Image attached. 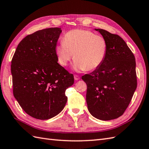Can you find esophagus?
I'll return each mask as SVG.
<instances>
[{
	"label": "esophagus",
	"mask_w": 149,
	"mask_h": 149,
	"mask_svg": "<svg viewBox=\"0 0 149 149\" xmlns=\"http://www.w3.org/2000/svg\"><path fill=\"white\" fill-rule=\"evenodd\" d=\"M74 79L75 81H78V80L80 79V77L77 75H74Z\"/></svg>",
	"instance_id": "obj_1"
}]
</instances>
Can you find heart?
I'll return each mask as SVG.
<instances>
[{
	"instance_id": "b5f03b06",
	"label": "heart",
	"mask_w": 149,
	"mask_h": 149,
	"mask_svg": "<svg viewBox=\"0 0 149 149\" xmlns=\"http://www.w3.org/2000/svg\"><path fill=\"white\" fill-rule=\"evenodd\" d=\"M108 45L105 38L86 29L71 30L64 35L62 43L56 45L55 53L58 63L63 67L72 59L74 69L91 71L100 67L105 58Z\"/></svg>"
}]
</instances>
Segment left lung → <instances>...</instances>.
<instances>
[{"label": "left lung", "instance_id": "obj_1", "mask_svg": "<svg viewBox=\"0 0 149 149\" xmlns=\"http://www.w3.org/2000/svg\"><path fill=\"white\" fill-rule=\"evenodd\" d=\"M95 29L106 40L107 53L101 65L82 79L87 87L86 101L90 113L101 120H111L124 113L136 90L135 58L120 36Z\"/></svg>", "mask_w": 149, "mask_h": 149}]
</instances>
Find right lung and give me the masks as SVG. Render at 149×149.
Segmentation results:
<instances>
[{"label": "right lung", "instance_id": "obj_1", "mask_svg": "<svg viewBox=\"0 0 149 149\" xmlns=\"http://www.w3.org/2000/svg\"><path fill=\"white\" fill-rule=\"evenodd\" d=\"M61 33V28H51L26 36L11 61L14 96L36 119L48 120L62 111L65 91L74 84V75L57 62L55 47Z\"/></svg>", "mask_w": 149, "mask_h": 149}]
</instances>
